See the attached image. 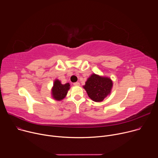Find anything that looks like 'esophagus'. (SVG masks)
<instances>
[{"instance_id":"esophagus-1","label":"esophagus","mask_w":158,"mask_h":158,"mask_svg":"<svg viewBox=\"0 0 158 158\" xmlns=\"http://www.w3.org/2000/svg\"><path fill=\"white\" fill-rule=\"evenodd\" d=\"M74 85H80V83L78 82H74L73 84Z\"/></svg>"}]
</instances>
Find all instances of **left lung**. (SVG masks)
<instances>
[{
    "instance_id": "1",
    "label": "left lung",
    "mask_w": 158,
    "mask_h": 158,
    "mask_svg": "<svg viewBox=\"0 0 158 158\" xmlns=\"http://www.w3.org/2000/svg\"><path fill=\"white\" fill-rule=\"evenodd\" d=\"M88 96L95 102H101L110 94L112 87L110 79L93 74L83 86Z\"/></svg>"
}]
</instances>
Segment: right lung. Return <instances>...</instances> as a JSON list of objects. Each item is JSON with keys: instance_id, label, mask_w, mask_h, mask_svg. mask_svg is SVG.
<instances>
[{"instance_id": "obj_1", "label": "right lung", "mask_w": 158, "mask_h": 158, "mask_svg": "<svg viewBox=\"0 0 158 158\" xmlns=\"http://www.w3.org/2000/svg\"><path fill=\"white\" fill-rule=\"evenodd\" d=\"M69 87L70 84L69 83L62 84L60 81L57 79L56 80L52 89V97L57 101L63 99L65 97L67 91L69 89Z\"/></svg>"}]
</instances>
